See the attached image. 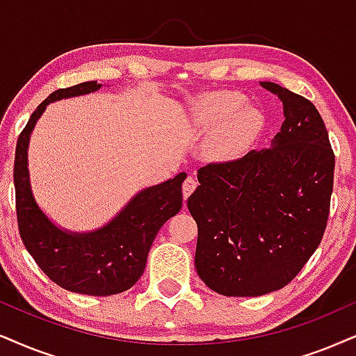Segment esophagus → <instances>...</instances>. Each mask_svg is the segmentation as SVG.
<instances>
[{
  "label": "esophagus",
  "instance_id": "34e87169",
  "mask_svg": "<svg viewBox=\"0 0 356 356\" xmlns=\"http://www.w3.org/2000/svg\"><path fill=\"white\" fill-rule=\"evenodd\" d=\"M195 187H197V181L193 177H187L186 181H184V184H182V193H184V199H187L188 195H191V193L195 191Z\"/></svg>",
  "mask_w": 356,
  "mask_h": 356
}]
</instances>
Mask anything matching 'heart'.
Segmentation results:
<instances>
[{"mask_svg": "<svg viewBox=\"0 0 356 356\" xmlns=\"http://www.w3.org/2000/svg\"><path fill=\"white\" fill-rule=\"evenodd\" d=\"M240 92H210L192 102V126L202 131H213L210 151L220 161L235 159L245 152L264 124L259 108L245 105Z\"/></svg>", "mask_w": 356, "mask_h": 356, "instance_id": "obj_1", "label": "heart"}]
</instances>
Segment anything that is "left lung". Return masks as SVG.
Returning <instances> with one entry per match:
<instances>
[{
	"label": "left lung",
	"instance_id": "1",
	"mask_svg": "<svg viewBox=\"0 0 356 356\" xmlns=\"http://www.w3.org/2000/svg\"><path fill=\"white\" fill-rule=\"evenodd\" d=\"M261 85L284 105L271 147L200 168L187 200L199 227L197 273L228 298L269 294L298 276L321 245L334 191L335 156L317 108Z\"/></svg>",
	"mask_w": 356,
	"mask_h": 356
}]
</instances>
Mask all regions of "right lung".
<instances>
[{"label": "right lung", "instance_id": "right-lung-1", "mask_svg": "<svg viewBox=\"0 0 356 356\" xmlns=\"http://www.w3.org/2000/svg\"><path fill=\"white\" fill-rule=\"evenodd\" d=\"M102 83L83 82L51 93L35 108L16 145L15 188L21 240L39 268L57 286L87 296H111L136 284L161 227L182 209L181 172L157 186L143 188L116 213L92 232L60 228L40 210L31 188L28 149L33 129L49 103L87 95Z\"/></svg>", "mask_w": 356, "mask_h": 356}]
</instances>
